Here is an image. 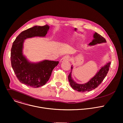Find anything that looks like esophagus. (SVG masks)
I'll use <instances>...</instances> for the list:
<instances>
[{"instance_id":"1","label":"esophagus","mask_w":123,"mask_h":123,"mask_svg":"<svg viewBox=\"0 0 123 123\" xmlns=\"http://www.w3.org/2000/svg\"><path fill=\"white\" fill-rule=\"evenodd\" d=\"M69 56H68V55H66V56H64V57H63V58L60 60V62H63L64 61H68L69 60Z\"/></svg>"}]
</instances>
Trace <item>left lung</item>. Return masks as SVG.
Wrapping results in <instances>:
<instances>
[{
  "label": "left lung",
  "mask_w": 123,
  "mask_h": 123,
  "mask_svg": "<svg viewBox=\"0 0 123 123\" xmlns=\"http://www.w3.org/2000/svg\"><path fill=\"white\" fill-rule=\"evenodd\" d=\"M94 38L92 42L89 43L90 45H94L98 43L106 42V40L104 37L96 32L94 35ZM110 65L111 62H109L106 65L102 67L93 78H92L88 83L85 84H78L75 83L71 78V71L68 76V79L70 86L74 90L80 92H88L95 89L100 85L106 76L109 71ZM72 67H71V69H72Z\"/></svg>",
  "instance_id": "obj_1"
}]
</instances>
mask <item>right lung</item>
<instances>
[{
    "label": "right lung",
    "mask_w": 123,
    "mask_h": 123,
    "mask_svg": "<svg viewBox=\"0 0 123 123\" xmlns=\"http://www.w3.org/2000/svg\"><path fill=\"white\" fill-rule=\"evenodd\" d=\"M49 26H35L22 32L13 43L11 49V60L12 69L21 83L34 88L42 86L49 80L54 68L58 61L44 60L37 63L29 62L23 55L24 40L36 36L44 37Z\"/></svg>",
    "instance_id": "right-lung-1"
}]
</instances>
